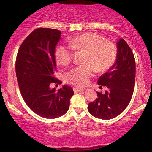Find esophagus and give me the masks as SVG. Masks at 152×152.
<instances>
[{
  "label": "esophagus",
  "instance_id": "obj_1",
  "mask_svg": "<svg viewBox=\"0 0 152 152\" xmlns=\"http://www.w3.org/2000/svg\"><path fill=\"white\" fill-rule=\"evenodd\" d=\"M85 89L84 88H77V87H75V88H73V91L75 93H78V92H82V91H84Z\"/></svg>",
  "mask_w": 152,
  "mask_h": 152
}]
</instances>
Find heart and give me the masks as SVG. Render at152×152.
Returning <instances> with one entry per match:
<instances>
[{"instance_id": "1", "label": "heart", "mask_w": 152, "mask_h": 152, "mask_svg": "<svg viewBox=\"0 0 152 152\" xmlns=\"http://www.w3.org/2000/svg\"><path fill=\"white\" fill-rule=\"evenodd\" d=\"M70 48L64 45L56 49L55 57L57 63L62 66H68L72 61L75 50L87 52L84 63L76 66L66 74L67 82L74 86H84L88 84L95 70L103 72L113 65L117 56V48L114 43L106 42L103 37L95 33H85L72 39Z\"/></svg>"}]
</instances>
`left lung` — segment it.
<instances>
[{"label":"left lung","instance_id":"obj_1","mask_svg":"<svg viewBox=\"0 0 152 152\" xmlns=\"http://www.w3.org/2000/svg\"><path fill=\"white\" fill-rule=\"evenodd\" d=\"M116 46L115 63L97 81L98 85L106 86L108 90L104 94L97 92V99L88 107L91 115L102 120L119 115L129 104L134 90L136 61L134 54L123 39L117 41Z\"/></svg>","mask_w":152,"mask_h":152}]
</instances>
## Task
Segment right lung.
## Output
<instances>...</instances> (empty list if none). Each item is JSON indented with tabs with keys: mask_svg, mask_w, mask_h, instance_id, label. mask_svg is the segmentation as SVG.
<instances>
[{
	"mask_svg": "<svg viewBox=\"0 0 152 152\" xmlns=\"http://www.w3.org/2000/svg\"><path fill=\"white\" fill-rule=\"evenodd\" d=\"M61 34L55 29H36L22 43L16 60V77L23 98L33 112L48 119L64 115L74 95L67 85L58 91L50 88L52 83H62L54 77L55 50Z\"/></svg>",
	"mask_w": 152,
	"mask_h": 152,
	"instance_id": "add662e5",
	"label": "right lung"
}]
</instances>
